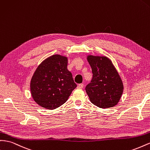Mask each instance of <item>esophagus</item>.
Returning <instances> with one entry per match:
<instances>
[{"instance_id":"esophagus-1","label":"esophagus","mask_w":150,"mask_h":150,"mask_svg":"<svg viewBox=\"0 0 150 150\" xmlns=\"http://www.w3.org/2000/svg\"><path fill=\"white\" fill-rule=\"evenodd\" d=\"M84 87V84L83 83H81V84H79L78 85V88H83Z\"/></svg>"}]
</instances>
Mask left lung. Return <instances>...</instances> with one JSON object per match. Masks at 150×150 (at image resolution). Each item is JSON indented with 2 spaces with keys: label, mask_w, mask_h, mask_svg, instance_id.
I'll list each match as a JSON object with an SVG mask.
<instances>
[{
  "label": "left lung",
  "mask_w": 150,
  "mask_h": 150,
  "mask_svg": "<svg viewBox=\"0 0 150 150\" xmlns=\"http://www.w3.org/2000/svg\"><path fill=\"white\" fill-rule=\"evenodd\" d=\"M93 78L85 88L91 102L102 108L114 107L124 90L122 81L111 60L106 57L88 55Z\"/></svg>",
  "instance_id": "8db88e82"
}]
</instances>
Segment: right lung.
I'll use <instances>...</instances> for the list:
<instances>
[{
	"mask_svg": "<svg viewBox=\"0 0 150 150\" xmlns=\"http://www.w3.org/2000/svg\"><path fill=\"white\" fill-rule=\"evenodd\" d=\"M67 66V57L60 55L50 56L40 64L30 84L35 102L43 108L53 110L66 102L77 87Z\"/></svg>",
	"mask_w": 150,
	"mask_h": 150,
	"instance_id": "obj_1",
	"label": "right lung"
}]
</instances>
